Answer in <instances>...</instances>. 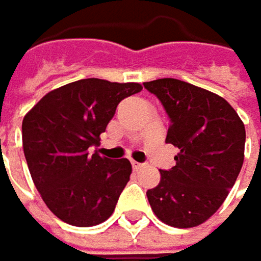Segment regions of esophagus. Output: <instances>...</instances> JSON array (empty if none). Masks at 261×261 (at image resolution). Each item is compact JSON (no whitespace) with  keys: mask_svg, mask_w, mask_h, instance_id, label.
I'll return each mask as SVG.
<instances>
[{"mask_svg":"<svg viewBox=\"0 0 261 261\" xmlns=\"http://www.w3.org/2000/svg\"><path fill=\"white\" fill-rule=\"evenodd\" d=\"M130 164H132V169H134V170H138V169H141V167H143V164H141V163L134 161V160L130 161Z\"/></svg>","mask_w":261,"mask_h":261,"instance_id":"1","label":"esophagus"}]
</instances>
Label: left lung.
Listing matches in <instances>:
<instances>
[{"label":"left lung","instance_id":"obj_1","mask_svg":"<svg viewBox=\"0 0 261 261\" xmlns=\"http://www.w3.org/2000/svg\"><path fill=\"white\" fill-rule=\"evenodd\" d=\"M164 106L170 126L166 143L179 149L175 167L147 190L160 220L192 228L210 219L232 189L245 155V124L220 95L178 79L146 82Z\"/></svg>","mask_w":261,"mask_h":261}]
</instances>
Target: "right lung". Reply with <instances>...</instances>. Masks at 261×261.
Wrapping results in <instances>:
<instances>
[{
  "mask_svg": "<svg viewBox=\"0 0 261 261\" xmlns=\"http://www.w3.org/2000/svg\"><path fill=\"white\" fill-rule=\"evenodd\" d=\"M140 83L82 79L50 91L22 120V146L32 179L44 202L74 226L105 222L129 182V160H109L91 147L115 115L118 103Z\"/></svg>",
  "mask_w": 261,
  "mask_h": 261,
  "instance_id": "right-lung-1",
  "label": "right lung"
}]
</instances>
